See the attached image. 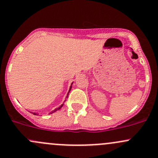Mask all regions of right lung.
Returning <instances> with one entry per match:
<instances>
[{
    "instance_id": "add662e5",
    "label": "right lung",
    "mask_w": 158,
    "mask_h": 158,
    "mask_svg": "<svg viewBox=\"0 0 158 158\" xmlns=\"http://www.w3.org/2000/svg\"><path fill=\"white\" fill-rule=\"evenodd\" d=\"M72 84H73V83H72V84H71V86H70V88H69V93H67V96H66V98H68L69 93V92L71 91V89H72ZM65 101H66V100H65ZM63 104H61V105H60L59 107L56 108V109H54V110H52V111H51V112L50 113V114H51V113H54V112H56V111H57L58 110H60V108H61L62 107H63ZM33 114H34V115H36V116H38V115H39V113H33Z\"/></svg>"
}]
</instances>
